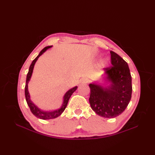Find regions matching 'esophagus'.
<instances>
[{
	"mask_svg": "<svg viewBox=\"0 0 155 155\" xmlns=\"http://www.w3.org/2000/svg\"><path fill=\"white\" fill-rule=\"evenodd\" d=\"M80 83L81 84H87L88 83V79H87L86 78H82V79L80 80Z\"/></svg>",
	"mask_w": 155,
	"mask_h": 155,
	"instance_id": "1",
	"label": "esophagus"
}]
</instances>
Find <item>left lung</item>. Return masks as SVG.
Here are the masks:
<instances>
[{"label":"left lung","mask_w":155,"mask_h":155,"mask_svg":"<svg viewBox=\"0 0 155 155\" xmlns=\"http://www.w3.org/2000/svg\"><path fill=\"white\" fill-rule=\"evenodd\" d=\"M112 66L104 68L111 85L103 88L90 84L89 103L95 113L104 118H115L123 113L130 101L132 78L127 62L116 52L110 51Z\"/></svg>","instance_id":"8db88e82"}]
</instances>
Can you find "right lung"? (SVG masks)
<instances>
[{"label":"right lung","mask_w":155,"mask_h":155,"mask_svg":"<svg viewBox=\"0 0 155 155\" xmlns=\"http://www.w3.org/2000/svg\"><path fill=\"white\" fill-rule=\"evenodd\" d=\"M51 46H48V47H45L40 52V53L38 54L37 57L34 59L33 61L32 62L30 67H29V70H28V74L27 76V81H26V85H25V89L26 101H27V104L28 105L29 108H30L32 113L33 114L35 117H37V118H41V119H43V120L52 119V118H55L58 117V116H60V115L62 113H63V111L64 110L66 107H67L68 100H69V98H70L72 94V93H73L74 92L77 90V87H75L74 88H71V89H70L68 91H67V93H66V94L64 96V101H63V103H62V107L61 108H59V109H58V110H56L52 111V112H45V111H42V110L39 109L38 107H36L35 105L32 103V101L30 99V95H29L28 91V83L29 81H30V78L31 77L32 71H33V68H34V66H35L36 61H37L38 58L40 57V56L42 53H43L44 52H45L48 48H51Z\"/></svg>","instance_id":"right-lung-1"}]
</instances>
